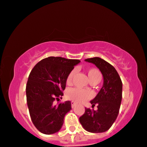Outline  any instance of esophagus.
Wrapping results in <instances>:
<instances>
[{
    "mask_svg": "<svg viewBox=\"0 0 147 147\" xmlns=\"http://www.w3.org/2000/svg\"><path fill=\"white\" fill-rule=\"evenodd\" d=\"M76 106V103L75 102H71V107L72 108H74Z\"/></svg>",
    "mask_w": 147,
    "mask_h": 147,
    "instance_id": "1",
    "label": "esophagus"
}]
</instances>
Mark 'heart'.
<instances>
[{
    "mask_svg": "<svg viewBox=\"0 0 147 147\" xmlns=\"http://www.w3.org/2000/svg\"><path fill=\"white\" fill-rule=\"evenodd\" d=\"M74 74H75V71L72 70L68 75L67 79H66V83L68 85H70L72 83ZM87 75H88L90 82L98 81H100V79H101V75H100L99 71L96 69H94V68H91V69L87 70ZM66 97L68 100H71L72 102L81 103L90 100L92 97V94L90 91L79 90L77 88H72L70 89L66 92Z\"/></svg>",
    "mask_w": 147,
    "mask_h": 147,
    "instance_id": "obj_1",
    "label": "heart"
}]
</instances>
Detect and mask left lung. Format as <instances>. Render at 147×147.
I'll use <instances>...</instances> for the list:
<instances>
[{
    "mask_svg": "<svg viewBox=\"0 0 147 147\" xmlns=\"http://www.w3.org/2000/svg\"><path fill=\"white\" fill-rule=\"evenodd\" d=\"M85 60L99 68L103 75L104 83L96 98L90 102L92 108L97 105L98 110L85 108L79 121L89 132H105L112 126L118 116L122 99L121 80L114 66L103 59L96 57Z\"/></svg>",
    "mask_w": 147,
    "mask_h": 147,
    "instance_id": "obj_1",
    "label": "left lung"
}]
</instances>
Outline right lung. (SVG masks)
I'll use <instances>...</instances> for the list:
<instances>
[{
	"mask_svg": "<svg viewBox=\"0 0 147 147\" xmlns=\"http://www.w3.org/2000/svg\"><path fill=\"white\" fill-rule=\"evenodd\" d=\"M79 62L51 56L42 59L31 70L26 87L27 105L33 124L41 133L51 134L62 127L71 102L55 105L54 101L62 98L68 75Z\"/></svg>",
	"mask_w": 147,
	"mask_h": 147,
	"instance_id": "1",
	"label": "right lung"
}]
</instances>
